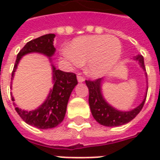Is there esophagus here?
I'll return each mask as SVG.
<instances>
[{"instance_id": "34e87169", "label": "esophagus", "mask_w": 160, "mask_h": 160, "mask_svg": "<svg viewBox=\"0 0 160 160\" xmlns=\"http://www.w3.org/2000/svg\"><path fill=\"white\" fill-rule=\"evenodd\" d=\"M77 80H78V82H84V81H85V78H83L82 76H80V75H78V76H77Z\"/></svg>"}]
</instances>
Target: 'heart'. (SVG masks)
<instances>
[{"label": "heart", "instance_id": "obj_1", "mask_svg": "<svg viewBox=\"0 0 160 160\" xmlns=\"http://www.w3.org/2000/svg\"><path fill=\"white\" fill-rule=\"evenodd\" d=\"M122 44L113 36L92 35L74 39L64 56L73 65L86 62V73L92 77L108 73L120 59Z\"/></svg>", "mask_w": 160, "mask_h": 160}]
</instances>
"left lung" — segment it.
Returning a JSON list of instances; mask_svg holds the SVG:
<instances>
[{
    "mask_svg": "<svg viewBox=\"0 0 160 160\" xmlns=\"http://www.w3.org/2000/svg\"><path fill=\"white\" fill-rule=\"evenodd\" d=\"M134 60L137 61L141 68L146 71L144 65V58L141 55L134 56ZM147 75V73H146ZM102 81L103 78L96 80H86L88 90H89V105L94 119L101 125L106 127H117L121 126L133 120L137 116L143 107L147 98V92L145 94L144 99L137 107L129 111H122L117 110L116 108L108 104L104 99L102 93Z\"/></svg>",
    "mask_w": 160,
    "mask_h": 160,
    "instance_id": "left-lung-1",
    "label": "left lung"
}]
</instances>
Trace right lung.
I'll return each mask as SVG.
<instances>
[{"instance_id":"1","label":"right lung","mask_w":160,"mask_h":160,"mask_svg":"<svg viewBox=\"0 0 160 160\" xmlns=\"http://www.w3.org/2000/svg\"><path fill=\"white\" fill-rule=\"evenodd\" d=\"M55 37V34H46L36 39L31 40L24 46L17 55L15 65L12 73V80H13L19 61L25 55L30 53H39L48 56L51 62L50 57L56 52V48L53 44ZM51 66L54 86L49 91L45 101L34 111H25L19 107H15L17 113L26 123L41 129L52 128L62 122L66 114L67 105L71 92L78 84L75 73H67L56 69L53 64H51ZM12 100L14 101L12 96ZM13 104H15L13 103Z\"/></svg>"}]
</instances>
